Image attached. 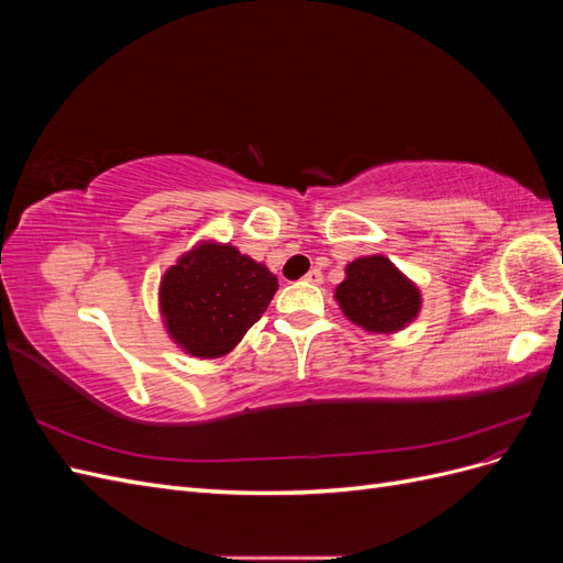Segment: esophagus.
<instances>
[{
	"instance_id": "obj_1",
	"label": "esophagus",
	"mask_w": 563,
	"mask_h": 563,
	"mask_svg": "<svg viewBox=\"0 0 563 563\" xmlns=\"http://www.w3.org/2000/svg\"><path fill=\"white\" fill-rule=\"evenodd\" d=\"M302 279H305V282H310V284H321L323 275H321V272H319V269H310V272H308V275H305Z\"/></svg>"
}]
</instances>
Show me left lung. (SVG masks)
I'll return each mask as SVG.
<instances>
[{
    "label": "left lung",
    "mask_w": 563,
    "mask_h": 563,
    "mask_svg": "<svg viewBox=\"0 0 563 563\" xmlns=\"http://www.w3.org/2000/svg\"><path fill=\"white\" fill-rule=\"evenodd\" d=\"M335 298L350 321L373 333H391L411 323L420 310L418 288L385 255H368L347 265Z\"/></svg>",
    "instance_id": "1"
}]
</instances>
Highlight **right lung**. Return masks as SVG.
Segmentation results:
<instances>
[{"mask_svg":"<svg viewBox=\"0 0 563 563\" xmlns=\"http://www.w3.org/2000/svg\"><path fill=\"white\" fill-rule=\"evenodd\" d=\"M275 291L265 265L228 244H201L164 275L162 312L180 347L213 360L240 343Z\"/></svg>","mask_w":563,"mask_h":563,"instance_id":"obj_1","label":"right lung"}]
</instances>
